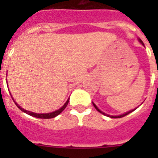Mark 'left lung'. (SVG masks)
Instances as JSON below:
<instances>
[{
  "mask_svg": "<svg viewBox=\"0 0 158 158\" xmlns=\"http://www.w3.org/2000/svg\"><path fill=\"white\" fill-rule=\"evenodd\" d=\"M139 41L140 43H141V44H142V45H143L144 46V44H143V41L141 40V39H139ZM93 104H94V107L96 108V110H98V111H99V112L100 113H102V114H103V115H107V116H109V117H110V118H121V117H123V116H125V115H127L128 114H130V113H131L132 112V111H134V110H135V109H136V108H135V110H130V111H128V112H126V113H125V114H122V115H106V114H105V113L104 112H102V110H100L98 109V106H97L96 105H95V104L94 103V102H93Z\"/></svg>",
  "mask_w": 158,
  "mask_h": 158,
  "instance_id": "8db88e82",
  "label": "left lung"
}]
</instances>
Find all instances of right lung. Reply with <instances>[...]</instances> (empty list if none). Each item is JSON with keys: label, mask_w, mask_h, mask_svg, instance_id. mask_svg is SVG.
Returning a JSON list of instances; mask_svg holds the SVG:
<instances>
[{"label": "right lung", "mask_w": 158, "mask_h": 158, "mask_svg": "<svg viewBox=\"0 0 158 158\" xmlns=\"http://www.w3.org/2000/svg\"><path fill=\"white\" fill-rule=\"evenodd\" d=\"M69 98L66 101V102L63 105V106H61V107L60 108L59 110H55V111H53V112H51V113H45V114H38V113H35V112H32V111H28V110H24V109H23V108L21 107V106H19L18 105V104L16 103L15 102V105L18 106L19 109H20L23 112L26 113V114H28V115H31V116H33V117H37V118H41V119H51V118H54L56 117V115H58L59 114H60V113L63 111V110L65 109V107H66V106L68 105V103H69Z\"/></svg>", "instance_id": "right-lung-1"}]
</instances>
